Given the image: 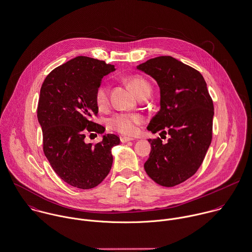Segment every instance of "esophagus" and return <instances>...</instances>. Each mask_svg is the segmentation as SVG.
Listing matches in <instances>:
<instances>
[{"instance_id": "esophagus-1", "label": "esophagus", "mask_w": 252, "mask_h": 252, "mask_svg": "<svg viewBox=\"0 0 252 252\" xmlns=\"http://www.w3.org/2000/svg\"><path fill=\"white\" fill-rule=\"evenodd\" d=\"M132 140H133V138H129V137H126V136H122V137H121L122 143H126V142L132 141Z\"/></svg>"}]
</instances>
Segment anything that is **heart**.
Here are the masks:
<instances>
[{"mask_svg": "<svg viewBox=\"0 0 252 252\" xmlns=\"http://www.w3.org/2000/svg\"><path fill=\"white\" fill-rule=\"evenodd\" d=\"M128 83L137 95L145 91L150 90L149 83L142 77L134 76L128 79ZM96 103L99 108H105L109 102V87L106 84H101L95 94ZM141 123V118L138 115L119 113L110 118L108 124L114 130L125 134L132 135L137 130V126Z\"/></svg>", "mask_w": 252, "mask_h": 252, "instance_id": "b5f03b06", "label": "heart"}]
</instances>
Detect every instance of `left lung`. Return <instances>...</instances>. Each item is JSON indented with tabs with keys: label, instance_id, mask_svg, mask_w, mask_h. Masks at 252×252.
<instances>
[{
	"label": "left lung",
	"instance_id": "8db88e82",
	"mask_svg": "<svg viewBox=\"0 0 252 252\" xmlns=\"http://www.w3.org/2000/svg\"><path fill=\"white\" fill-rule=\"evenodd\" d=\"M136 69L151 76L159 88L160 109L147 129L170 135L165 144L159 138L148 139L151 152L144 168L158 185L173 187L196 173L209 148L212 99L201 73L174 57H155Z\"/></svg>",
	"mask_w": 252,
	"mask_h": 252
}]
</instances>
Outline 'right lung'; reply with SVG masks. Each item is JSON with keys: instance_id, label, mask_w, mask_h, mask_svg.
I'll return each mask as SVG.
<instances>
[{"instance_id": "right-lung-1", "label": "right lung", "mask_w": 252, "mask_h": 252, "mask_svg": "<svg viewBox=\"0 0 252 252\" xmlns=\"http://www.w3.org/2000/svg\"><path fill=\"white\" fill-rule=\"evenodd\" d=\"M115 70L105 61L77 56L52 70L42 85L37 117L44 153L55 173L73 187H96L112 167V148L120 138L104 134L93 145L85 137L87 131H105L91 118L98 113L95 94L102 78Z\"/></svg>"}]
</instances>
